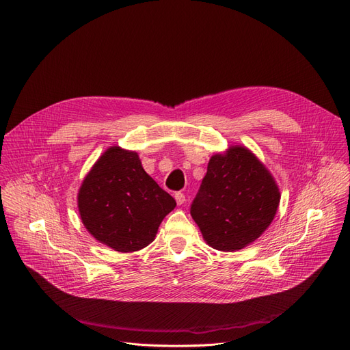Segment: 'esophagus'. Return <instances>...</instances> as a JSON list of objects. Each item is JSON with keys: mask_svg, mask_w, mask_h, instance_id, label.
<instances>
[{"mask_svg": "<svg viewBox=\"0 0 350 350\" xmlns=\"http://www.w3.org/2000/svg\"><path fill=\"white\" fill-rule=\"evenodd\" d=\"M174 199H176V202H177V204L180 206V204H183V203L186 202V196H185V193L177 191V193L174 194Z\"/></svg>", "mask_w": 350, "mask_h": 350, "instance_id": "esophagus-1", "label": "esophagus"}]
</instances>
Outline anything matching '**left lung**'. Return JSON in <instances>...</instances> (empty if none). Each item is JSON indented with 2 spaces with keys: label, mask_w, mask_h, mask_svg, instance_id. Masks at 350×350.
<instances>
[{
  "label": "left lung",
  "mask_w": 350,
  "mask_h": 350,
  "mask_svg": "<svg viewBox=\"0 0 350 350\" xmlns=\"http://www.w3.org/2000/svg\"><path fill=\"white\" fill-rule=\"evenodd\" d=\"M280 191L250 150L232 146L211 156L190 215L208 246L234 252L259 239L276 216Z\"/></svg>",
  "instance_id": "8db88e82"
}]
</instances>
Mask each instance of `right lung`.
Listing matches in <instances>:
<instances>
[{
	"instance_id": "1",
	"label": "right lung",
	"mask_w": 350,
	"mask_h": 350,
	"mask_svg": "<svg viewBox=\"0 0 350 350\" xmlns=\"http://www.w3.org/2000/svg\"><path fill=\"white\" fill-rule=\"evenodd\" d=\"M79 211L88 233L117 252H135L154 240L176 200L143 169L135 151L113 146L85 176Z\"/></svg>"
}]
</instances>
